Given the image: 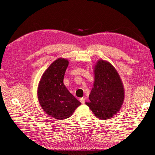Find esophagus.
Segmentation results:
<instances>
[{"instance_id": "obj_1", "label": "esophagus", "mask_w": 155, "mask_h": 155, "mask_svg": "<svg viewBox=\"0 0 155 155\" xmlns=\"http://www.w3.org/2000/svg\"><path fill=\"white\" fill-rule=\"evenodd\" d=\"M80 101L81 102V104H84L85 103V97H81L80 99Z\"/></svg>"}]
</instances>
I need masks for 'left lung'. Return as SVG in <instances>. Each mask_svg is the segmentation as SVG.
Wrapping results in <instances>:
<instances>
[{"label":"left lung","instance_id":"left-lung-1","mask_svg":"<svg viewBox=\"0 0 155 155\" xmlns=\"http://www.w3.org/2000/svg\"><path fill=\"white\" fill-rule=\"evenodd\" d=\"M94 81L86 104L101 119H109L120 110L124 100L120 77L110 63L99 60L94 67Z\"/></svg>","mask_w":155,"mask_h":155}]
</instances>
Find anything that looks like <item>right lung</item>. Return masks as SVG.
Segmentation results:
<instances>
[{
    "mask_svg": "<svg viewBox=\"0 0 155 155\" xmlns=\"http://www.w3.org/2000/svg\"><path fill=\"white\" fill-rule=\"evenodd\" d=\"M68 63L64 58L54 61L42 75L38 87V98L42 109L58 120L68 118L81 104L63 82Z\"/></svg>",
    "mask_w": 155,
    "mask_h": 155,
    "instance_id": "1",
    "label": "right lung"
}]
</instances>
